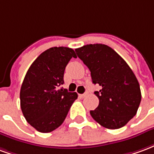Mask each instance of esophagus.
<instances>
[{
  "label": "esophagus",
  "instance_id": "1",
  "mask_svg": "<svg viewBox=\"0 0 154 154\" xmlns=\"http://www.w3.org/2000/svg\"><path fill=\"white\" fill-rule=\"evenodd\" d=\"M87 94H88V93H87V92H85V93H84V94H81V95H79V97H80L81 98H84V97L87 96Z\"/></svg>",
  "mask_w": 154,
  "mask_h": 154
}]
</instances>
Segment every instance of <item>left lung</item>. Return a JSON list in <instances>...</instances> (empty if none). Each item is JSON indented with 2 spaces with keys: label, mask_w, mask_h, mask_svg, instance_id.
<instances>
[{
  "label": "left lung",
  "mask_w": 154,
  "mask_h": 154,
  "mask_svg": "<svg viewBox=\"0 0 154 154\" xmlns=\"http://www.w3.org/2000/svg\"><path fill=\"white\" fill-rule=\"evenodd\" d=\"M91 72L99 105L90 114L97 123L110 129L125 126L137 113L141 101L139 82L126 62L111 48L87 44L75 49Z\"/></svg>",
  "instance_id": "obj_1"
}]
</instances>
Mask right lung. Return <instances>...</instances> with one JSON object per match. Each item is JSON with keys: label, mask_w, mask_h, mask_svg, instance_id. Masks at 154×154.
I'll use <instances>...</instances> for the list:
<instances>
[{"label": "right lung", "mask_w": 154, "mask_h": 154, "mask_svg": "<svg viewBox=\"0 0 154 154\" xmlns=\"http://www.w3.org/2000/svg\"><path fill=\"white\" fill-rule=\"evenodd\" d=\"M72 48L54 47L38 56L26 72L20 88V107L27 122L41 133H49L63 123L77 98L76 92L63 89L65 67Z\"/></svg>", "instance_id": "obj_1"}]
</instances>
